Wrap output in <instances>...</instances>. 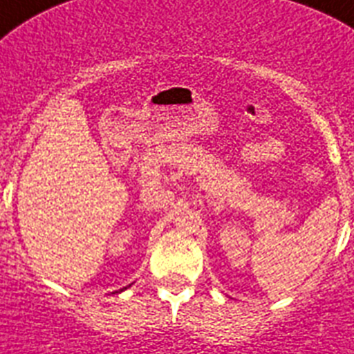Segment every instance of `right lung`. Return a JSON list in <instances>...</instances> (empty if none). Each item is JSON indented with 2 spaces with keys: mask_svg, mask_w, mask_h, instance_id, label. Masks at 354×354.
<instances>
[{
  "mask_svg": "<svg viewBox=\"0 0 354 354\" xmlns=\"http://www.w3.org/2000/svg\"><path fill=\"white\" fill-rule=\"evenodd\" d=\"M129 286H131V284H129ZM124 290H126V288H122V290H118V292H113V293H120V292H124Z\"/></svg>",
  "mask_w": 354,
  "mask_h": 354,
  "instance_id": "1",
  "label": "right lung"
}]
</instances>
